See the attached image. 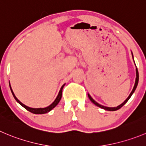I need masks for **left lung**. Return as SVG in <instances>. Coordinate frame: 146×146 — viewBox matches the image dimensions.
<instances>
[{
    "label": "left lung",
    "instance_id": "1",
    "mask_svg": "<svg viewBox=\"0 0 146 146\" xmlns=\"http://www.w3.org/2000/svg\"><path fill=\"white\" fill-rule=\"evenodd\" d=\"M138 79H139V75H138V71H137V68H136V79H135V86H134V87H133V91H132V92H131V93H130V94L129 95V96H128V97L127 98V99H126V100H125V102H124L123 103H122V104H121L120 105H119V106H118V107H104V106H102V105H101V104H98L97 102H95V101L93 99H92V96H90V95L88 94V98H89V99H90V100L92 101V102H93L94 104L95 105H96V106H97V107H100V108L104 109V110H108V111H116V110H119V109H120L121 107H123V106L125 105V104H126V103H127V101H128L129 99H130V98L131 97L132 94H133L134 93L136 87H137V84H138Z\"/></svg>",
    "mask_w": 146,
    "mask_h": 146
}]
</instances>
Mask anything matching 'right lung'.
<instances>
[{
    "mask_svg": "<svg viewBox=\"0 0 146 146\" xmlns=\"http://www.w3.org/2000/svg\"><path fill=\"white\" fill-rule=\"evenodd\" d=\"M64 86H65V84H64V85H62V87H61L60 90L59 94H58V96H57L56 99H55V100L54 101V102H53L52 104H50V105L49 106V107H45V108H38V109L30 108V107H27V106L24 105V104H22V103H21V102H20V101L19 100V99H18L16 97V96H15V95H14V94H13V91H12L11 88V85H10V88H11V92H12V94H13V97L15 98V99H16V102H19V104H21V105L23 107H24V108H25L26 110H28V111H29L30 112L33 113V114H45V113L49 112V111H51V110H52V109L54 108V107H56L57 105H58V103H59L60 101L61 97H62V88H63Z\"/></svg>",
    "mask_w": 146,
    "mask_h": 146,
    "instance_id": "obj_1",
    "label": "right lung"
}]
</instances>
